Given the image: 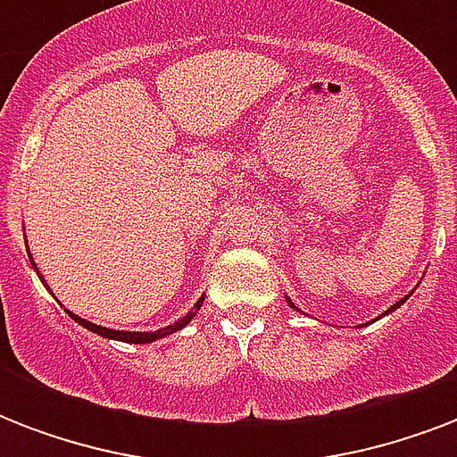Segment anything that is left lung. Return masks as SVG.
Instances as JSON below:
<instances>
[{
  "label": "left lung",
  "mask_w": 457,
  "mask_h": 457,
  "mask_svg": "<svg viewBox=\"0 0 457 457\" xmlns=\"http://www.w3.org/2000/svg\"><path fill=\"white\" fill-rule=\"evenodd\" d=\"M412 292H415V289H412ZM412 292H411V294H405L403 299H401V301H396V303L391 305V308H386V311H384V312H382V315H379V318H384V315H389V312H394V311H396V308H401V305H403V303H405V301L411 299V296H412ZM285 299H287V303L292 305L294 311H299V308H296V305H294V303H292V299H289V296H285ZM379 318H377V320H379ZM377 320H370V322H377Z\"/></svg>",
  "instance_id": "8db88e82"
}]
</instances>
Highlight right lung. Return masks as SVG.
Returning a JSON list of instances; mask_svg holds the SVG:
<instances>
[{
	"label": "right lung",
	"instance_id": "1",
	"mask_svg": "<svg viewBox=\"0 0 457 457\" xmlns=\"http://www.w3.org/2000/svg\"><path fill=\"white\" fill-rule=\"evenodd\" d=\"M28 258H30L32 270L37 272V278L42 279V285H45V278L39 275L37 265H35V261H32V256H30V251H28ZM46 289H49V287H46ZM204 299H206V296H201V299L196 301V303H194L192 311L187 312V315H182V318H179L178 322H172V325H168V327H161V329H154V332H123V329H111V327L95 325V322H89V320H85V318H80V315H75V312H71V311H68V308H66V312H68V315H71V318L75 320V322H78V325H82V327H85V329H89V332L99 334V337H106V339L125 341V344H152V341L163 339V337H168V334L179 332L182 327L189 325L194 315H196V311H199V308H201V303H204Z\"/></svg>",
	"mask_w": 457,
	"mask_h": 457
}]
</instances>
